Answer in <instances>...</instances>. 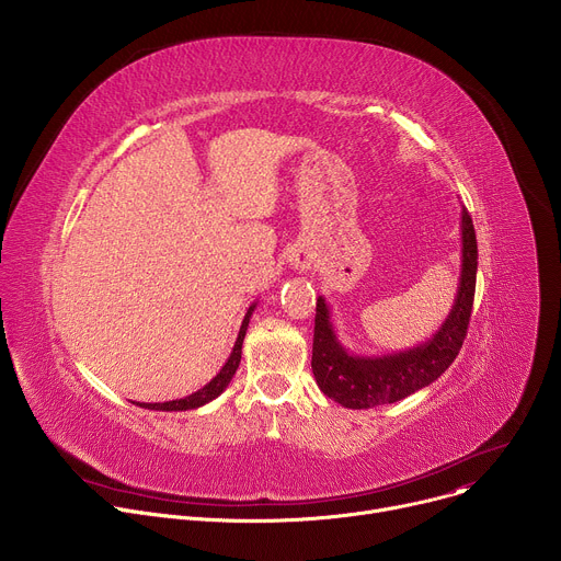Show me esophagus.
Instances as JSON below:
<instances>
[{
	"instance_id": "34e87169",
	"label": "esophagus",
	"mask_w": 561,
	"mask_h": 561,
	"mask_svg": "<svg viewBox=\"0 0 561 561\" xmlns=\"http://www.w3.org/2000/svg\"><path fill=\"white\" fill-rule=\"evenodd\" d=\"M290 266H295L297 271H308L312 264H314V255L308 251V249H297V251H293V255H290Z\"/></svg>"
}]
</instances>
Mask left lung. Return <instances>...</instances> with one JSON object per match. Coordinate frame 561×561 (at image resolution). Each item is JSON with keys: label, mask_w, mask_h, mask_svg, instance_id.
<instances>
[{"label": "left lung", "mask_w": 561, "mask_h": 561, "mask_svg": "<svg viewBox=\"0 0 561 561\" xmlns=\"http://www.w3.org/2000/svg\"><path fill=\"white\" fill-rule=\"evenodd\" d=\"M477 279V237L472 219L461 208V273L453 308L439 331L424 344L381 357H362L348 353L331 322V308L324 297L317 299L314 337H312V375L327 397L344 409L362 411L399 399L433 383L457 357L474 299Z\"/></svg>", "instance_id": "1"}]
</instances>
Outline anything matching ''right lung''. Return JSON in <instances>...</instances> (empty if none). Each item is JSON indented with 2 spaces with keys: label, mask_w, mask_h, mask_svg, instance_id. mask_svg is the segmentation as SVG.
Returning a JSON list of instances; mask_svg holds the SVG:
<instances>
[{
  "label": "right lung",
  "mask_w": 561,
  "mask_h": 561,
  "mask_svg": "<svg viewBox=\"0 0 561 561\" xmlns=\"http://www.w3.org/2000/svg\"><path fill=\"white\" fill-rule=\"evenodd\" d=\"M255 306H257V301L255 304H251V308L247 310V314H244V322H242V329H239V335H237V340H234V346H232V351H230V357L226 359V364L221 366V370L204 386V388H199L197 392H193V394H188V397H182V399H173V402H162V404H144V402H133V404H137L139 409H150V411H167V413H173V411H193V409H199V407H204V404H208V402H213L215 397H219L226 388H228V383H230V379H232V375H234V370L239 368V359H242V344H244V337H247V329H249V322H251V314H253V310H255Z\"/></svg>",
  "instance_id": "add662e5"
}]
</instances>
